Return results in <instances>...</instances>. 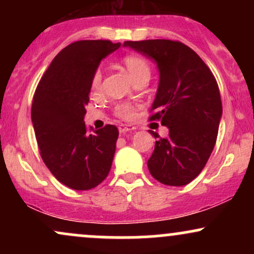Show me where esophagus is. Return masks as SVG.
Here are the masks:
<instances>
[{"instance_id":"obj_1","label":"esophagus","mask_w":254,"mask_h":254,"mask_svg":"<svg viewBox=\"0 0 254 254\" xmlns=\"http://www.w3.org/2000/svg\"><path fill=\"white\" fill-rule=\"evenodd\" d=\"M132 130H135V127H132V125H125V124L119 125V132L122 133L129 132V131H132Z\"/></svg>"}]
</instances>
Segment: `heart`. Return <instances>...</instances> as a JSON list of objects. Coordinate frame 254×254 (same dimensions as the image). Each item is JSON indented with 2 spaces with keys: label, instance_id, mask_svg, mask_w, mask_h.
Listing matches in <instances>:
<instances>
[{
  "label": "heart",
  "instance_id": "b5f03b06",
  "mask_svg": "<svg viewBox=\"0 0 254 254\" xmlns=\"http://www.w3.org/2000/svg\"><path fill=\"white\" fill-rule=\"evenodd\" d=\"M122 61L135 81L144 77L149 78L150 64L143 56L137 54H129L125 55ZM101 80H103V72L100 69H97L93 72L92 78H90V86L93 90H99ZM115 116L123 121H131L136 116V107L130 103H121L115 107Z\"/></svg>",
  "mask_w": 254,
  "mask_h": 254
}]
</instances>
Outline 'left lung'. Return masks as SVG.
I'll list each match as a JSON object with an SVG mask.
<instances>
[{"instance_id": "1", "label": "left lung", "mask_w": 254, "mask_h": 254, "mask_svg": "<svg viewBox=\"0 0 254 254\" xmlns=\"http://www.w3.org/2000/svg\"><path fill=\"white\" fill-rule=\"evenodd\" d=\"M155 61L160 82L149 121L170 129L157 141L148 170L157 182L170 186L189 184L202 172L216 143L222 103L209 66L185 44L168 39L125 42Z\"/></svg>"}]
</instances>
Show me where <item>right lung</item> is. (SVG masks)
Masks as SVG:
<instances>
[{"mask_svg":"<svg viewBox=\"0 0 254 254\" xmlns=\"http://www.w3.org/2000/svg\"><path fill=\"white\" fill-rule=\"evenodd\" d=\"M119 46L110 40L71 43L54 58L34 92L31 116L40 156L58 182L74 190L98 186L112 166L117 127L90 132L83 118L93 72Z\"/></svg>","mask_w":254,"mask_h":254,"instance_id":"right-lung-1","label":"right lung"}]
</instances>
